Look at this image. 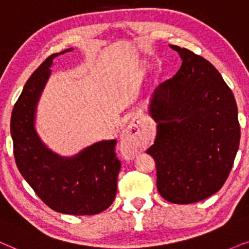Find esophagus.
Returning <instances> with one entry per match:
<instances>
[{"instance_id":"1","label":"esophagus","mask_w":249,"mask_h":249,"mask_svg":"<svg viewBox=\"0 0 249 249\" xmlns=\"http://www.w3.org/2000/svg\"><path fill=\"white\" fill-rule=\"evenodd\" d=\"M122 144L123 148L128 149V150H137V141L131 130L124 131V134L122 135Z\"/></svg>"}]
</instances>
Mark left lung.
<instances>
[{"instance_id": "obj_1", "label": "left lung", "mask_w": 249, "mask_h": 249, "mask_svg": "<svg viewBox=\"0 0 249 249\" xmlns=\"http://www.w3.org/2000/svg\"><path fill=\"white\" fill-rule=\"evenodd\" d=\"M182 65L156 89L150 114L158 123L154 157L157 189L173 204H192L223 187L240 141L238 108L217 69L190 50L170 45Z\"/></svg>"}]
</instances>
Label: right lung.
I'll return each mask as SVG.
<instances>
[{
	"label": "right lung",
	"instance_id": "add662e5",
	"mask_svg": "<svg viewBox=\"0 0 249 249\" xmlns=\"http://www.w3.org/2000/svg\"><path fill=\"white\" fill-rule=\"evenodd\" d=\"M53 53L33 72L15 104L11 137L15 160L22 177L43 203L64 214L94 215L112 204L117 191L121 160L116 140L86 148L74 158H64L49 150L34 130L35 108L50 76Z\"/></svg>",
	"mask_w": 249,
	"mask_h": 249
}]
</instances>
